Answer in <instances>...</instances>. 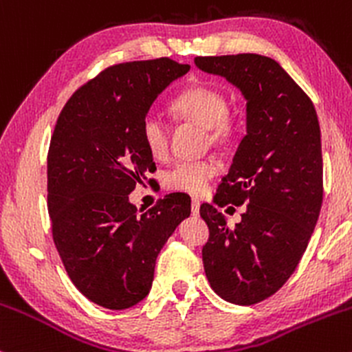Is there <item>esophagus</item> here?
<instances>
[{
  "label": "esophagus",
  "mask_w": 352,
  "mask_h": 352,
  "mask_svg": "<svg viewBox=\"0 0 352 352\" xmlns=\"http://www.w3.org/2000/svg\"><path fill=\"white\" fill-rule=\"evenodd\" d=\"M200 213V200L192 199V215L197 217Z\"/></svg>",
  "instance_id": "obj_1"
}]
</instances>
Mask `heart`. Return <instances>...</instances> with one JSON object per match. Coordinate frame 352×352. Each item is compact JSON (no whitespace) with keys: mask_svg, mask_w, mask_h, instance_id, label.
I'll return each instance as SVG.
<instances>
[{"mask_svg":"<svg viewBox=\"0 0 352 352\" xmlns=\"http://www.w3.org/2000/svg\"><path fill=\"white\" fill-rule=\"evenodd\" d=\"M173 116L207 129L212 142H223L232 134L228 100L221 91L210 86H193L180 92L172 100ZM140 137L148 153L155 159H162L168 151V124L162 116L148 112L140 124ZM220 167L213 159L182 160L165 172V187L177 192L199 195L205 192L210 180L217 175Z\"/></svg>","mask_w":352,"mask_h":352,"instance_id":"b5f03b06","label":"heart"}]
</instances>
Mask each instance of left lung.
Here are the masks:
<instances>
[{"label": "left lung", "instance_id": "obj_1", "mask_svg": "<svg viewBox=\"0 0 352 352\" xmlns=\"http://www.w3.org/2000/svg\"><path fill=\"white\" fill-rule=\"evenodd\" d=\"M197 67L221 76L246 99V135L218 185L220 207L246 204L230 228L210 204L200 207L210 236L201 250L210 286L250 306L288 281L322 204L321 131L306 92L276 60L260 54L199 56Z\"/></svg>", "mask_w": 352, "mask_h": 352}]
</instances>
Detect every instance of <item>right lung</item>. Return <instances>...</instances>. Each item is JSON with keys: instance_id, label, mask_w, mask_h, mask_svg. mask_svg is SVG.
<instances>
[{"instance_id": "1", "label": "right lung", "mask_w": 352, "mask_h": 352, "mask_svg": "<svg viewBox=\"0 0 352 352\" xmlns=\"http://www.w3.org/2000/svg\"><path fill=\"white\" fill-rule=\"evenodd\" d=\"M190 71L168 58L107 67L63 107L47 152L52 240L71 281L89 301L125 309L151 292L155 260L190 197L170 193L142 213L129 201L155 170L140 124L157 96Z\"/></svg>"}]
</instances>
